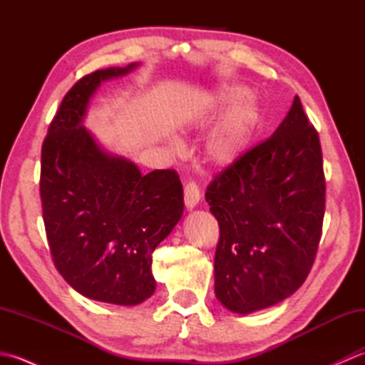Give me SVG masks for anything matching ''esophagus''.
Wrapping results in <instances>:
<instances>
[{"label":"esophagus","mask_w":365,"mask_h":365,"mask_svg":"<svg viewBox=\"0 0 365 365\" xmlns=\"http://www.w3.org/2000/svg\"><path fill=\"white\" fill-rule=\"evenodd\" d=\"M200 200V191H199V187L196 183H187L185 185V205H187V208H190V210H192Z\"/></svg>","instance_id":"obj_1"}]
</instances>
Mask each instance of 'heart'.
Listing matches in <instances>:
<instances>
[{"label":"heart","mask_w":365,"mask_h":365,"mask_svg":"<svg viewBox=\"0 0 365 365\" xmlns=\"http://www.w3.org/2000/svg\"><path fill=\"white\" fill-rule=\"evenodd\" d=\"M246 96V89L240 86H222L207 96L199 106V114L221 111ZM260 120V108L254 98H247L234 105L224 115L204 147V157L208 165L226 168L242 157L247 143L254 135Z\"/></svg>","instance_id":"1"}]
</instances>
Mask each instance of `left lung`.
I'll return each mask as SVG.
<instances>
[{
	"label": "left lung",
	"instance_id": "8db88e82",
	"mask_svg": "<svg viewBox=\"0 0 365 365\" xmlns=\"http://www.w3.org/2000/svg\"><path fill=\"white\" fill-rule=\"evenodd\" d=\"M205 200L221 230L215 294L227 311L257 312L299 289L320 243L324 177L298 96L269 139L215 177Z\"/></svg>",
	"mask_w": 365,
	"mask_h": 365
}]
</instances>
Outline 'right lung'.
Segmentation results:
<instances>
[{"instance_id":"1","label":"right lung","mask_w":365,"mask_h":365,"mask_svg":"<svg viewBox=\"0 0 365 365\" xmlns=\"http://www.w3.org/2000/svg\"><path fill=\"white\" fill-rule=\"evenodd\" d=\"M138 67H110L81 78L66 94L42 145L41 197L54 265L83 297L118 306L152 297V252L185 207L174 170L144 175L84 127L102 83Z\"/></svg>"}]
</instances>
